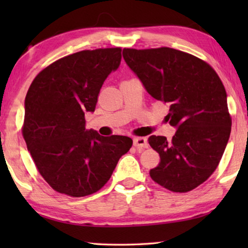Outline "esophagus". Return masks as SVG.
<instances>
[{
    "label": "esophagus",
    "instance_id": "1",
    "mask_svg": "<svg viewBox=\"0 0 248 248\" xmlns=\"http://www.w3.org/2000/svg\"><path fill=\"white\" fill-rule=\"evenodd\" d=\"M133 145L136 148H141V149H146L148 148V141H146L145 138H136L133 139Z\"/></svg>",
    "mask_w": 248,
    "mask_h": 248
}]
</instances>
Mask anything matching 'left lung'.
<instances>
[{"label":"left lung","mask_w":248,"mask_h":248,"mask_svg":"<svg viewBox=\"0 0 248 248\" xmlns=\"http://www.w3.org/2000/svg\"><path fill=\"white\" fill-rule=\"evenodd\" d=\"M123 56L146 92L169 106L165 120L177 128L170 141L149 138L161 157L151 178L174 192L195 189L217 170L230 138L223 83L207 62L180 50L124 48Z\"/></svg>","instance_id":"1"}]
</instances>
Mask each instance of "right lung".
<instances>
[{"label":"right lung","mask_w":248,"mask_h":248,"mask_svg":"<svg viewBox=\"0 0 248 248\" xmlns=\"http://www.w3.org/2000/svg\"><path fill=\"white\" fill-rule=\"evenodd\" d=\"M120 61L119 47L83 50L46 66L29 86L23 138L39 174L60 194L78 198L102 189L132 146L128 137L85 129V112L95 110Z\"/></svg>","instance_id":"add662e5"}]
</instances>
